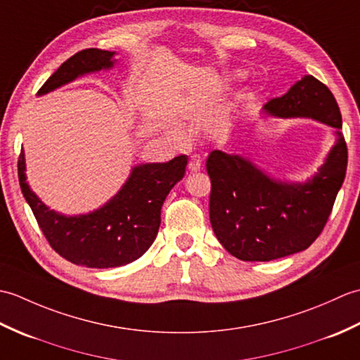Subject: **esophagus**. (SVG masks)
<instances>
[{
    "mask_svg": "<svg viewBox=\"0 0 360 360\" xmlns=\"http://www.w3.org/2000/svg\"><path fill=\"white\" fill-rule=\"evenodd\" d=\"M202 167V159L200 155H192L190 156V160H188V168L192 172H200Z\"/></svg>",
    "mask_w": 360,
    "mask_h": 360,
    "instance_id": "1",
    "label": "esophagus"
}]
</instances>
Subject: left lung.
<instances>
[{"label": "left lung", "instance_id": "left-lung-1", "mask_svg": "<svg viewBox=\"0 0 360 360\" xmlns=\"http://www.w3.org/2000/svg\"><path fill=\"white\" fill-rule=\"evenodd\" d=\"M263 110L280 119L322 122L335 129V143L304 182L275 179L240 155L210 153L205 165L212 182V229L229 254L243 262H271L308 249L323 231L347 173L340 110L322 82L304 75Z\"/></svg>", "mask_w": 360, "mask_h": 360}]
</instances>
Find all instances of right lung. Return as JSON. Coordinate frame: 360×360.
<instances>
[{"label":"right lung","mask_w":360,"mask_h":360,"mask_svg":"<svg viewBox=\"0 0 360 360\" xmlns=\"http://www.w3.org/2000/svg\"><path fill=\"white\" fill-rule=\"evenodd\" d=\"M116 52L83 49L53 72L38 96L71 83L85 74L108 71L116 63ZM187 156L168 162L133 167L125 184L101 209L83 215H63L51 210L30 190L26 181V159L21 150L18 179L22 196L34 212L46 240L58 255L79 266H125L142 257L155 241L160 226V209L176 182L184 178Z\"/></svg>","instance_id":"right-lung-1"}]
</instances>
